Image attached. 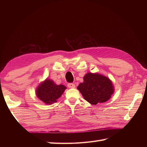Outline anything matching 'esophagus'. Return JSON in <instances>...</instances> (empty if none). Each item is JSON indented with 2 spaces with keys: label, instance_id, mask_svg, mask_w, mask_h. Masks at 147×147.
Wrapping results in <instances>:
<instances>
[{
  "label": "esophagus",
  "instance_id": "obj_1",
  "mask_svg": "<svg viewBox=\"0 0 147 147\" xmlns=\"http://www.w3.org/2000/svg\"><path fill=\"white\" fill-rule=\"evenodd\" d=\"M67 86H68V88H74L76 87L75 85H74V83H69L67 85Z\"/></svg>",
  "mask_w": 147,
  "mask_h": 147
}]
</instances>
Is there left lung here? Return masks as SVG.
I'll return each instance as SVG.
<instances>
[{
  "instance_id": "8db88e82",
  "label": "left lung",
  "mask_w": 147,
  "mask_h": 147,
  "mask_svg": "<svg viewBox=\"0 0 147 147\" xmlns=\"http://www.w3.org/2000/svg\"><path fill=\"white\" fill-rule=\"evenodd\" d=\"M77 89L84 99L92 105L107 102L114 92L112 81L98 73H86L83 77V82L80 83Z\"/></svg>"
}]
</instances>
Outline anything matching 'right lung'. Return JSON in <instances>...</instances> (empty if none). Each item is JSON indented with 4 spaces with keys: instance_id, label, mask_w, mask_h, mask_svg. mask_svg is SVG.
I'll return each instance as SVG.
<instances>
[{
    "instance_id": "1",
    "label": "right lung",
    "mask_w": 147,
    "mask_h": 147,
    "mask_svg": "<svg viewBox=\"0 0 147 147\" xmlns=\"http://www.w3.org/2000/svg\"><path fill=\"white\" fill-rule=\"evenodd\" d=\"M66 89L63 85H57L53 80L47 78L40 83L36 90V95L47 105L56 102Z\"/></svg>"
}]
</instances>
